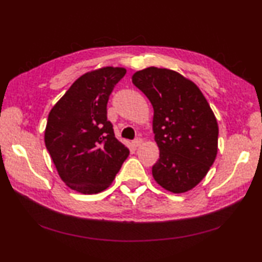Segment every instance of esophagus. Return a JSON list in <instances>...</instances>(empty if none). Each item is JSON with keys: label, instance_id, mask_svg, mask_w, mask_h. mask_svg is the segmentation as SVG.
I'll return each mask as SVG.
<instances>
[{"label": "esophagus", "instance_id": "1", "mask_svg": "<svg viewBox=\"0 0 262 262\" xmlns=\"http://www.w3.org/2000/svg\"><path fill=\"white\" fill-rule=\"evenodd\" d=\"M141 143H142V139L137 138V139H135V140L132 142V145H133L134 147H138V146L141 145Z\"/></svg>", "mask_w": 262, "mask_h": 262}]
</instances>
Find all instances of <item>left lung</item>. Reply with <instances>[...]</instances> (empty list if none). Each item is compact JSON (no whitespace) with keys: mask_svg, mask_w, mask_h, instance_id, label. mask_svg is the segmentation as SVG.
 Returning <instances> with one entry per match:
<instances>
[{"mask_svg":"<svg viewBox=\"0 0 262 262\" xmlns=\"http://www.w3.org/2000/svg\"><path fill=\"white\" fill-rule=\"evenodd\" d=\"M133 83L153 106L159 158L152 174L165 189L181 194L207 176L217 154L219 125L199 88L167 68L136 72Z\"/></svg>","mask_w":262,"mask_h":262,"instance_id":"left-lung-1","label":"left lung"}]
</instances>
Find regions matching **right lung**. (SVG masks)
Segmentation results:
<instances>
[{"mask_svg": "<svg viewBox=\"0 0 262 262\" xmlns=\"http://www.w3.org/2000/svg\"><path fill=\"white\" fill-rule=\"evenodd\" d=\"M125 74L108 66L82 75L49 112L45 144L62 181L81 194L109 187L129 154L107 120L109 96Z\"/></svg>", "mask_w": 262, "mask_h": 262, "instance_id": "add662e5", "label": "right lung"}]
</instances>
